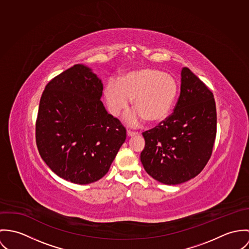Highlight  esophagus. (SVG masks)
Here are the masks:
<instances>
[{
    "label": "esophagus",
    "mask_w": 249,
    "mask_h": 249,
    "mask_svg": "<svg viewBox=\"0 0 249 249\" xmlns=\"http://www.w3.org/2000/svg\"><path fill=\"white\" fill-rule=\"evenodd\" d=\"M137 135H138V133H136V132L127 131V136H128V138H132V137H134V136H137Z\"/></svg>",
    "instance_id": "34e87169"
}]
</instances>
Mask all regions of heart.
Returning a JSON list of instances; mask_svg holds the SVG:
<instances>
[{"mask_svg": "<svg viewBox=\"0 0 249 249\" xmlns=\"http://www.w3.org/2000/svg\"><path fill=\"white\" fill-rule=\"evenodd\" d=\"M177 94L178 83L174 76L155 68L131 71L119 80L111 78L104 89L106 104L113 116L127 111L134 99L136 110L125 116V122L132 127L145 119L152 124L165 120Z\"/></svg>", "mask_w": 249, "mask_h": 249, "instance_id": "b5f03b06", "label": "heart"}]
</instances>
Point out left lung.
<instances>
[{
	"mask_svg": "<svg viewBox=\"0 0 249 249\" xmlns=\"http://www.w3.org/2000/svg\"><path fill=\"white\" fill-rule=\"evenodd\" d=\"M180 76V94L174 112L142 134V165L153 178L168 185L188 181L202 171L217 133L212 91L188 68L181 70Z\"/></svg>",
	"mask_w": 249,
	"mask_h": 249,
	"instance_id": "8db88e82",
	"label": "left lung"
}]
</instances>
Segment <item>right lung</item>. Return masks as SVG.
Masks as SVG:
<instances>
[{
    "mask_svg": "<svg viewBox=\"0 0 249 249\" xmlns=\"http://www.w3.org/2000/svg\"><path fill=\"white\" fill-rule=\"evenodd\" d=\"M102 90L92 70L77 64L48 84L40 100L39 154L57 176L72 183L103 178L126 139L125 128L100 100Z\"/></svg>",
    "mask_w": 249,
    "mask_h": 249,
    "instance_id": "right-lung-1",
    "label": "right lung"
}]
</instances>
